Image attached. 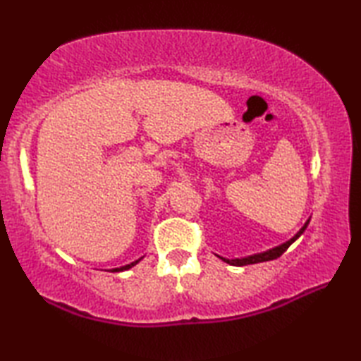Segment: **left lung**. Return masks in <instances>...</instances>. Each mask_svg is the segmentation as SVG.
Listing matches in <instances>:
<instances>
[{"label": "left lung", "mask_w": 361, "mask_h": 361, "mask_svg": "<svg viewBox=\"0 0 361 361\" xmlns=\"http://www.w3.org/2000/svg\"><path fill=\"white\" fill-rule=\"evenodd\" d=\"M309 221H310V219L305 221L304 224V226L299 229V231L291 237L290 240H287V242H283V243H281V245H278V247H274V248H271V250H267V251H264V252H257V255H251V256H247V257H235V259H226V257H221V256H219L217 255V257H220L221 260H224V262H226V264H229V265H234V267H242V265H251V264H259V262H267V260H273V259H278L279 256H282L283 252L287 251V248L290 247L291 243H293L296 239H299V237H301V234L305 231V228L309 226Z\"/></svg>", "instance_id": "8db88e82"}]
</instances>
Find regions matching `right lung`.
I'll use <instances>...</instances> for the list:
<instances>
[{"label":"right lung","mask_w":361,"mask_h":361,"mask_svg":"<svg viewBox=\"0 0 361 361\" xmlns=\"http://www.w3.org/2000/svg\"><path fill=\"white\" fill-rule=\"evenodd\" d=\"M144 257V256H142ZM142 257H140L137 260H135V262H132V264H128V265H124V267H119V268H113V270H110V271H113V273H118V271H126V270H128V268H132V267H135L137 262H140V260L142 259Z\"/></svg>","instance_id":"1"}]
</instances>
